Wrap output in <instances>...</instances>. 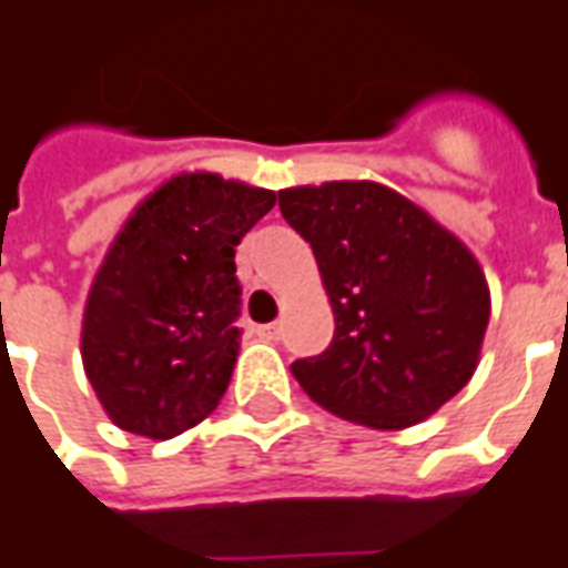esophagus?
<instances>
[{
  "label": "esophagus",
  "mask_w": 568,
  "mask_h": 568,
  "mask_svg": "<svg viewBox=\"0 0 568 568\" xmlns=\"http://www.w3.org/2000/svg\"><path fill=\"white\" fill-rule=\"evenodd\" d=\"M256 334H260L262 339H277L281 327H277V324H260V327H256Z\"/></svg>",
  "instance_id": "1"
}]
</instances>
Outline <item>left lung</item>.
Wrapping results in <instances>:
<instances>
[{
	"label": "left lung",
	"instance_id": "obj_1",
	"mask_svg": "<svg viewBox=\"0 0 568 568\" xmlns=\"http://www.w3.org/2000/svg\"><path fill=\"white\" fill-rule=\"evenodd\" d=\"M334 308V339L293 377L343 420L405 429L457 396L479 365L491 296L479 262L424 206L381 182L277 191Z\"/></svg>",
	"mask_w": 568,
	"mask_h": 568
}]
</instances>
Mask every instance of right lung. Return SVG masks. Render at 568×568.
Listing matches in <instances>:
<instances>
[{"instance_id": "1", "label": "right lung", "mask_w": 568, "mask_h": 568, "mask_svg": "<svg viewBox=\"0 0 568 568\" xmlns=\"http://www.w3.org/2000/svg\"><path fill=\"white\" fill-rule=\"evenodd\" d=\"M275 191L179 172L154 187L98 265L82 312V367L113 424L172 439L213 414L241 331L234 246Z\"/></svg>"}]
</instances>
